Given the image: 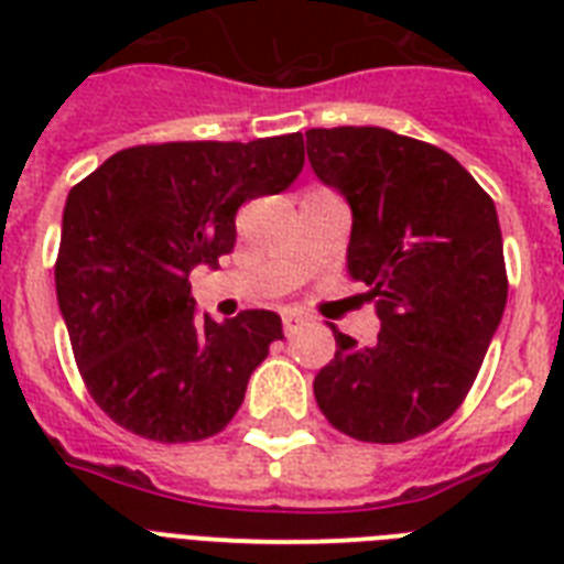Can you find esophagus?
<instances>
[{"mask_svg": "<svg viewBox=\"0 0 564 564\" xmlns=\"http://www.w3.org/2000/svg\"><path fill=\"white\" fill-rule=\"evenodd\" d=\"M304 322H307L304 313H295V310H292V313H283V330H286V334H292V330L299 325H304Z\"/></svg>", "mask_w": 564, "mask_h": 564, "instance_id": "1", "label": "esophagus"}]
</instances>
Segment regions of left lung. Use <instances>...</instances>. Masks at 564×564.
I'll return each instance as SVG.
<instances>
[{"instance_id": "8db88e82", "label": "left lung", "mask_w": 564, "mask_h": 564, "mask_svg": "<svg viewBox=\"0 0 564 564\" xmlns=\"http://www.w3.org/2000/svg\"><path fill=\"white\" fill-rule=\"evenodd\" d=\"M307 158L351 207L348 272L380 318L369 348L330 325L318 410L360 442L424 436L459 410L507 307L495 202L451 154L386 128H310Z\"/></svg>"}]
</instances>
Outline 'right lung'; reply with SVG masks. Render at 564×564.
I'll return each mask as SVG.
<instances>
[{"mask_svg":"<svg viewBox=\"0 0 564 564\" xmlns=\"http://www.w3.org/2000/svg\"><path fill=\"white\" fill-rule=\"evenodd\" d=\"M301 166V134L134 145L69 189L57 307L87 392L119 427L175 445L237 415L251 371L283 339L281 316H198L189 272L216 269L239 207L283 193Z\"/></svg>","mask_w":564,"mask_h":564,"instance_id":"1","label":"right lung"}]
</instances>
